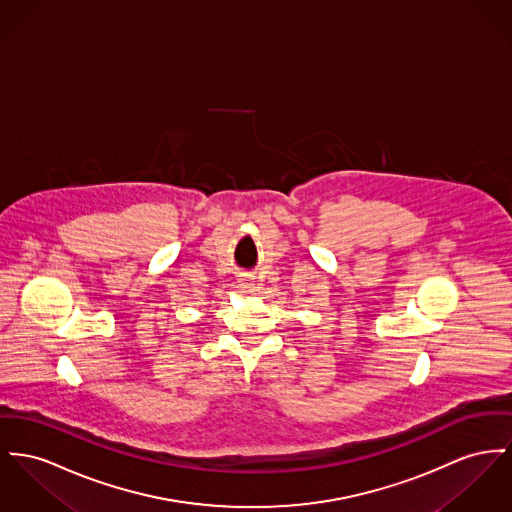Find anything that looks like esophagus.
Wrapping results in <instances>:
<instances>
[{
  "instance_id": "1",
  "label": "esophagus",
  "mask_w": 512,
  "mask_h": 512,
  "mask_svg": "<svg viewBox=\"0 0 512 512\" xmlns=\"http://www.w3.org/2000/svg\"><path fill=\"white\" fill-rule=\"evenodd\" d=\"M240 285H242V287H244V289H248V291H252V289H250V287H252V283H250V281H248V279H244V283H240Z\"/></svg>"
}]
</instances>
